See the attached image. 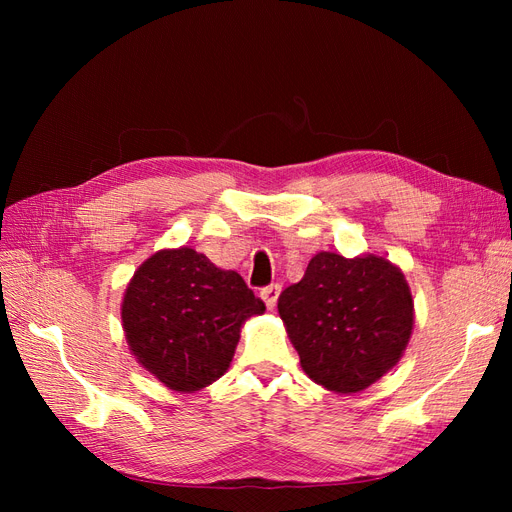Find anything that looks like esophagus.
<instances>
[{"label":"esophagus","instance_id":"esophagus-1","mask_svg":"<svg viewBox=\"0 0 512 512\" xmlns=\"http://www.w3.org/2000/svg\"><path fill=\"white\" fill-rule=\"evenodd\" d=\"M280 292H282V286H280V284H271V286H267L265 290L260 292V297H262V301H265V305H267L269 309H273L275 303H277V299H280Z\"/></svg>","mask_w":512,"mask_h":512}]
</instances>
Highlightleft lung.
<instances>
[{
	"label": "left lung",
	"mask_w": 512,
	"mask_h": 512,
	"mask_svg": "<svg viewBox=\"0 0 512 512\" xmlns=\"http://www.w3.org/2000/svg\"><path fill=\"white\" fill-rule=\"evenodd\" d=\"M309 380L337 395L361 393L399 363L414 327L406 275L389 258L318 252L277 301Z\"/></svg>",
	"instance_id": "left-lung-1"
}]
</instances>
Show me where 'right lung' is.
Here are the masks:
<instances>
[{"instance_id":"1","label":"right lung","mask_w":512,"mask_h":512,"mask_svg":"<svg viewBox=\"0 0 512 512\" xmlns=\"http://www.w3.org/2000/svg\"><path fill=\"white\" fill-rule=\"evenodd\" d=\"M265 312L237 271L192 247L149 256L121 299V324L138 365L170 391L194 393L226 374L247 318Z\"/></svg>"}]
</instances>
